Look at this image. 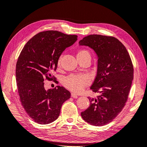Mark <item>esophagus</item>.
<instances>
[{"mask_svg":"<svg viewBox=\"0 0 147 147\" xmlns=\"http://www.w3.org/2000/svg\"><path fill=\"white\" fill-rule=\"evenodd\" d=\"M71 97H72V98H78V96H77V95H76L75 93H71Z\"/></svg>","mask_w":147,"mask_h":147,"instance_id":"obj_1","label":"esophagus"}]
</instances>
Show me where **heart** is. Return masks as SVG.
<instances>
[{"instance_id":"1","label":"heart","mask_w":147,"mask_h":147,"mask_svg":"<svg viewBox=\"0 0 147 147\" xmlns=\"http://www.w3.org/2000/svg\"><path fill=\"white\" fill-rule=\"evenodd\" d=\"M86 57H90V54L89 51L84 49L78 50L77 52V58L78 60L83 59ZM61 64V59L57 62V66L59 67ZM62 83L66 89L75 93H79L83 90L89 84V80L83 75H70L64 79Z\"/></svg>"}]
</instances>
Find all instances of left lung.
I'll return each instance as SVG.
<instances>
[{
    "label": "left lung",
    "mask_w": 147,
    "mask_h": 147,
    "mask_svg": "<svg viewBox=\"0 0 147 147\" xmlns=\"http://www.w3.org/2000/svg\"><path fill=\"white\" fill-rule=\"evenodd\" d=\"M79 44L90 47L98 57L97 74L90 89L100 93L96 98L88 97L90 106L81 115L90 125L103 126L125 106L133 79V63L124 45L114 37L89 35Z\"/></svg>",
    "instance_id": "obj_1"
}]
</instances>
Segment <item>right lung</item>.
Segmentation results:
<instances>
[{
    "label": "right lung",
    "instance_id": "1",
    "mask_svg": "<svg viewBox=\"0 0 147 147\" xmlns=\"http://www.w3.org/2000/svg\"><path fill=\"white\" fill-rule=\"evenodd\" d=\"M77 37L57 31L40 32L28 41L20 52L16 70L17 90L22 106L38 124L55 121L62 104L70 97V93L63 87L46 90L43 81H57L52 72L56 70L63 51Z\"/></svg>",
    "mask_w": 147,
    "mask_h": 147
}]
</instances>
